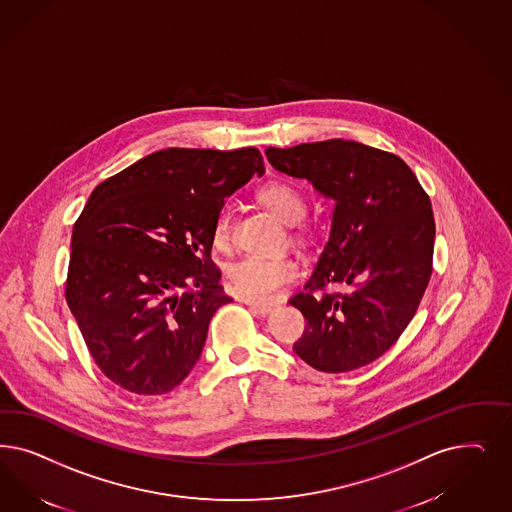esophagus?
<instances>
[{"label":"esophagus","instance_id":"1","mask_svg":"<svg viewBox=\"0 0 512 512\" xmlns=\"http://www.w3.org/2000/svg\"><path fill=\"white\" fill-rule=\"evenodd\" d=\"M245 303L254 313L262 314V316H267L273 311V305H267V303H258V301H250V299H245Z\"/></svg>","mask_w":512,"mask_h":512}]
</instances>
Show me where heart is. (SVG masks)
Returning a JSON list of instances; mask_svg holds the SVG:
<instances>
[{"instance_id": "heart-1", "label": "heart", "mask_w": 512, "mask_h": 512, "mask_svg": "<svg viewBox=\"0 0 512 512\" xmlns=\"http://www.w3.org/2000/svg\"><path fill=\"white\" fill-rule=\"evenodd\" d=\"M260 201L265 207L281 218L286 224H294L305 215V198L296 186L286 182H271L260 192ZM213 239L218 247L228 245L230 241V209L222 207L218 211L213 228ZM231 284L235 292L250 301L265 303L275 299L282 286L296 281L299 267L296 260L288 256H245L230 265Z\"/></svg>"}]
</instances>
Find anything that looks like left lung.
<instances>
[{"label":"left lung","mask_w":512,"mask_h":512,"mask_svg":"<svg viewBox=\"0 0 512 512\" xmlns=\"http://www.w3.org/2000/svg\"><path fill=\"white\" fill-rule=\"evenodd\" d=\"M269 164L335 201L330 239L305 292L290 299L307 328L294 350L324 373L375 362L409 326L428 288L435 220L411 167L396 154L330 139L265 150ZM353 286L347 295L328 283Z\"/></svg>","instance_id":"left-lung-1"}]
</instances>
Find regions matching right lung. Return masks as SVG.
Instances as JSON below:
<instances>
[{
    "label": "right lung",
    "instance_id": "obj_1",
    "mask_svg": "<svg viewBox=\"0 0 512 512\" xmlns=\"http://www.w3.org/2000/svg\"><path fill=\"white\" fill-rule=\"evenodd\" d=\"M264 171L254 147L165 149L94 188L73 226L66 301L116 386L160 396L188 377L231 301L211 260L216 215Z\"/></svg>",
    "mask_w": 512,
    "mask_h": 512
}]
</instances>
